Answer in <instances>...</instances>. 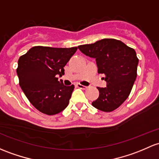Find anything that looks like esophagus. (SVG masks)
I'll list each match as a JSON object with an SVG mask.
<instances>
[{"label": "esophagus", "mask_w": 159, "mask_h": 159, "mask_svg": "<svg viewBox=\"0 0 159 159\" xmlns=\"http://www.w3.org/2000/svg\"><path fill=\"white\" fill-rule=\"evenodd\" d=\"M76 86L78 87V88H81V89H87V88H88V87L87 86H84V85H82V84H76Z\"/></svg>", "instance_id": "obj_1"}]
</instances>
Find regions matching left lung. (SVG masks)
Instances as JSON below:
<instances>
[{
    "label": "left lung",
    "instance_id": "left-lung-1",
    "mask_svg": "<svg viewBox=\"0 0 159 159\" xmlns=\"http://www.w3.org/2000/svg\"><path fill=\"white\" fill-rule=\"evenodd\" d=\"M78 49L95 58L98 73L105 75L107 87L98 88L99 98L92 102L93 107L104 112L116 110L127 99L136 81L139 63L136 51L114 39L81 45Z\"/></svg>",
    "mask_w": 159,
    "mask_h": 159
}]
</instances>
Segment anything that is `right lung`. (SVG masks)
Masks as SVG:
<instances>
[{
  "label": "right lung",
  "mask_w": 159,
  "mask_h": 159,
  "mask_svg": "<svg viewBox=\"0 0 159 159\" xmlns=\"http://www.w3.org/2000/svg\"><path fill=\"white\" fill-rule=\"evenodd\" d=\"M77 49L34 46L20 57L16 69L20 86L39 111L55 115L68 105L75 86H66L57 76L65 74L64 67Z\"/></svg>",
  "instance_id": "right-lung-1"
}]
</instances>
